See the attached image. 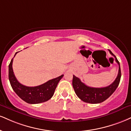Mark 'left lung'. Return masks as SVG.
I'll use <instances>...</instances> for the list:
<instances>
[{"label": "left lung", "instance_id": "8db88e82", "mask_svg": "<svg viewBox=\"0 0 131 131\" xmlns=\"http://www.w3.org/2000/svg\"><path fill=\"white\" fill-rule=\"evenodd\" d=\"M108 51L112 56L115 58L116 62L118 64L119 70L118 74L116 79L110 85L102 88H94L86 85L85 83L82 82L79 78L73 75L72 79V86L75 94L80 99L85 102L91 104H98L104 101L108 98L113 93L116 88L118 86L121 76V69L119 63L116 57L111 50Z\"/></svg>", "mask_w": 131, "mask_h": 131}]
</instances>
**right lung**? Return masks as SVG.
<instances>
[{
    "label": "right lung",
    "instance_id": "obj_1",
    "mask_svg": "<svg viewBox=\"0 0 131 131\" xmlns=\"http://www.w3.org/2000/svg\"><path fill=\"white\" fill-rule=\"evenodd\" d=\"M18 52H16L15 56ZM14 56V57H15ZM13 58L8 66V78L13 90L20 98L29 104H39L50 100L63 74L36 86H27L20 83L13 70Z\"/></svg>",
    "mask_w": 131,
    "mask_h": 131
}]
</instances>
